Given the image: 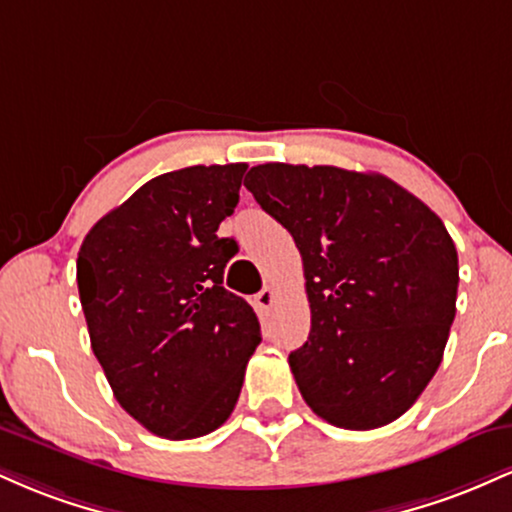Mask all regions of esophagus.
Returning a JSON list of instances; mask_svg holds the SVG:
<instances>
[{
	"label": "esophagus",
	"instance_id": "34e87169",
	"mask_svg": "<svg viewBox=\"0 0 512 512\" xmlns=\"http://www.w3.org/2000/svg\"><path fill=\"white\" fill-rule=\"evenodd\" d=\"M255 301H257V305H260L262 310L272 308V305L276 303V291H274V286H264V289L255 296Z\"/></svg>",
	"mask_w": 512,
	"mask_h": 512
}]
</instances>
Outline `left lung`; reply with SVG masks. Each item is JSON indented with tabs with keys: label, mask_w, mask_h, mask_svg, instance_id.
Wrapping results in <instances>:
<instances>
[{
	"label": "left lung",
	"mask_w": 512,
	"mask_h": 512,
	"mask_svg": "<svg viewBox=\"0 0 512 512\" xmlns=\"http://www.w3.org/2000/svg\"><path fill=\"white\" fill-rule=\"evenodd\" d=\"M245 187L303 257L310 334L289 366L305 404L349 431L392 424L436 375L455 320L448 228L380 173L264 163Z\"/></svg>",
	"instance_id": "left-lung-1"
}]
</instances>
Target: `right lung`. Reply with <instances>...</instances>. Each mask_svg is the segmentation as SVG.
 I'll return each instance as SVG.
<instances>
[{
    "mask_svg": "<svg viewBox=\"0 0 512 512\" xmlns=\"http://www.w3.org/2000/svg\"><path fill=\"white\" fill-rule=\"evenodd\" d=\"M245 170L228 163L158 175L108 211L76 257L93 354L120 407L161 438L216 431L262 342L250 303L223 289L238 243L216 236Z\"/></svg>",
    "mask_w": 512,
    "mask_h": 512,
    "instance_id": "1",
    "label": "right lung"
}]
</instances>
